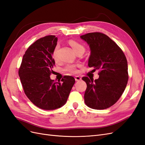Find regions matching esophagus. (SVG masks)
Masks as SVG:
<instances>
[{"instance_id": "1", "label": "esophagus", "mask_w": 145, "mask_h": 145, "mask_svg": "<svg viewBox=\"0 0 145 145\" xmlns=\"http://www.w3.org/2000/svg\"><path fill=\"white\" fill-rule=\"evenodd\" d=\"M75 80L76 81H80L82 80V77L79 76H75Z\"/></svg>"}]
</instances>
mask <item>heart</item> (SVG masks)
<instances>
[{
	"instance_id": "heart-1",
	"label": "heart",
	"mask_w": 145,
	"mask_h": 145,
	"mask_svg": "<svg viewBox=\"0 0 145 145\" xmlns=\"http://www.w3.org/2000/svg\"><path fill=\"white\" fill-rule=\"evenodd\" d=\"M69 44L72 48L74 51L75 52H77L78 51H85L84 46L82 45L81 44H80L79 43H78V42H77L76 41H74V40H70ZM57 50H58V46H56L54 52H53V54H52V57H53V59L55 60H57L58 59ZM67 70L68 71L71 72H77L76 67V66H74V65H68L67 67Z\"/></svg>"
}]
</instances>
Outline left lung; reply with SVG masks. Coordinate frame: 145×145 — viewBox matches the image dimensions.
I'll list each match as a JSON object with an SVG mask.
<instances>
[{"instance_id": "1", "label": "left lung", "mask_w": 145, "mask_h": 145, "mask_svg": "<svg viewBox=\"0 0 145 145\" xmlns=\"http://www.w3.org/2000/svg\"><path fill=\"white\" fill-rule=\"evenodd\" d=\"M80 38L90 48L88 67L99 71L98 79L82 78L87 85L85 103L94 109L111 107L120 99L128 83L126 57L119 46L103 33H88Z\"/></svg>"}]
</instances>
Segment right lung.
Instances as JSON below:
<instances>
[{"instance_id":"1","label":"right lung","mask_w":145,"mask_h":145,"mask_svg":"<svg viewBox=\"0 0 145 145\" xmlns=\"http://www.w3.org/2000/svg\"><path fill=\"white\" fill-rule=\"evenodd\" d=\"M57 42L55 36L38 39L26 51L19 76L25 93L33 104L45 110H54L66 103L75 83L72 76H65L61 81L50 78L55 61L52 54Z\"/></svg>"}]
</instances>
